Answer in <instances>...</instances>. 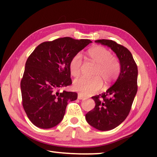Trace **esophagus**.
Masks as SVG:
<instances>
[{"label": "esophagus", "mask_w": 157, "mask_h": 157, "mask_svg": "<svg viewBox=\"0 0 157 157\" xmlns=\"http://www.w3.org/2000/svg\"><path fill=\"white\" fill-rule=\"evenodd\" d=\"M78 99L83 100V99H86V97H85V96H83L82 94L79 93V94H78Z\"/></svg>", "instance_id": "esophagus-1"}]
</instances>
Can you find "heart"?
<instances>
[{
    "label": "heart",
    "instance_id": "heart-1",
    "mask_svg": "<svg viewBox=\"0 0 157 157\" xmlns=\"http://www.w3.org/2000/svg\"><path fill=\"white\" fill-rule=\"evenodd\" d=\"M88 56L90 60L96 64L92 78L85 77L77 78L74 81V89L84 96L91 95L98 92L101 89L103 82L106 86L112 83L119 76L121 65L116 57L112 56L111 51L103 46H94L88 51ZM82 64V56L77 53L71 58L69 62L71 74L78 77L81 73Z\"/></svg>",
    "mask_w": 157,
    "mask_h": 157
}]
</instances>
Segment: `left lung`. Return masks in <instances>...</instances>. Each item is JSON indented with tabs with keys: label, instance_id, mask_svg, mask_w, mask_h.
<instances>
[{
	"label": "left lung",
	"instance_id": "8db88e82",
	"mask_svg": "<svg viewBox=\"0 0 157 157\" xmlns=\"http://www.w3.org/2000/svg\"><path fill=\"white\" fill-rule=\"evenodd\" d=\"M95 42L111 48L119 60L121 70L117 80L104 93L93 96L95 107L86 114V120L100 131L113 129L127 117L137 92L138 68L129 51L111 40Z\"/></svg>",
	"mask_w": 157,
	"mask_h": 157
}]
</instances>
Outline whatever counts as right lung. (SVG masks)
I'll use <instances>...</instances> for the list:
<instances>
[{
	"label": "right lung",
	"mask_w": 157,
	"mask_h": 157,
	"mask_svg": "<svg viewBox=\"0 0 157 157\" xmlns=\"http://www.w3.org/2000/svg\"><path fill=\"white\" fill-rule=\"evenodd\" d=\"M91 43L89 39L60 38L38 45L28 58L21 81V95L23 109L36 126L51 128L58 125L68 103L76 100V92L60 89L72 83L71 58Z\"/></svg>",
	"instance_id": "1"
}]
</instances>
